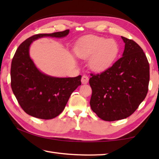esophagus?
Wrapping results in <instances>:
<instances>
[{
    "label": "esophagus",
    "mask_w": 159,
    "mask_h": 159,
    "mask_svg": "<svg viewBox=\"0 0 159 159\" xmlns=\"http://www.w3.org/2000/svg\"><path fill=\"white\" fill-rule=\"evenodd\" d=\"M88 80H89V78H88V76H86V75H83L81 78V83L83 84H86V83H88Z\"/></svg>",
    "instance_id": "esophagus-1"
}]
</instances>
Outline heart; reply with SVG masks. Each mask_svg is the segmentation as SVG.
Here are the masks:
<instances>
[{"label":"heart","mask_w":159,"mask_h":159,"mask_svg":"<svg viewBox=\"0 0 159 159\" xmlns=\"http://www.w3.org/2000/svg\"><path fill=\"white\" fill-rule=\"evenodd\" d=\"M78 57L90 60L93 71L102 72L111 67L117 60L120 46L114 39L101 36H90L82 40L74 48Z\"/></svg>","instance_id":"b5f03b06"}]
</instances>
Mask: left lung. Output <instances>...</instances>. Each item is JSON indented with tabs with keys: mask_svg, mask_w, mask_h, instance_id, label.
<instances>
[{
	"mask_svg": "<svg viewBox=\"0 0 159 159\" xmlns=\"http://www.w3.org/2000/svg\"><path fill=\"white\" fill-rule=\"evenodd\" d=\"M121 39L125 43L122 57L102 73L91 74L89 80L91 109L107 121L130 116L148 92L149 64L146 55L133 40Z\"/></svg>",
	"mask_w": 159,
	"mask_h": 159,
	"instance_id": "obj_1",
	"label": "left lung"
}]
</instances>
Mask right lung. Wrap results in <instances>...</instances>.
I'll return each mask as SVG.
<instances>
[{
    "label": "right lung",
    "mask_w": 159,
    "mask_h": 159,
    "mask_svg": "<svg viewBox=\"0 0 159 159\" xmlns=\"http://www.w3.org/2000/svg\"><path fill=\"white\" fill-rule=\"evenodd\" d=\"M69 30L36 34L24 41L13 57L10 76L15 98L26 114L41 119H52L61 114L71 93L81 85L79 75L74 78L55 77L43 73L29 55L32 43L43 37L64 38Z\"/></svg>",
    "instance_id": "1"
}]
</instances>
